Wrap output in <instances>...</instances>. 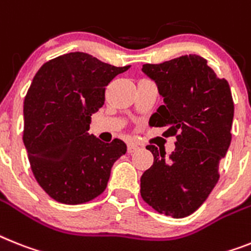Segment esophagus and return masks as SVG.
<instances>
[{"label": "esophagus", "mask_w": 251, "mask_h": 251, "mask_svg": "<svg viewBox=\"0 0 251 251\" xmlns=\"http://www.w3.org/2000/svg\"><path fill=\"white\" fill-rule=\"evenodd\" d=\"M137 149H138L137 144H134V142H129V144H128V152H129V154L134 152Z\"/></svg>", "instance_id": "34e87169"}]
</instances>
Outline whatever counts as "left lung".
I'll list each match as a JSON object with an SVG mask.
<instances>
[{
  "instance_id": "left-lung-1",
  "label": "left lung",
  "mask_w": 251,
  "mask_h": 251,
  "mask_svg": "<svg viewBox=\"0 0 251 251\" xmlns=\"http://www.w3.org/2000/svg\"><path fill=\"white\" fill-rule=\"evenodd\" d=\"M142 72L158 84L164 105L150 118L152 127L175 136L169 156L154 145V163L141 177V196L159 213L185 218L198 210L219 179V161L231 144L232 93L199 55L145 64Z\"/></svg>"
}]
</instances>
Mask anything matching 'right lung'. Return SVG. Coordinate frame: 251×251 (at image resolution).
<instances>
[{"mask_svg":"<svg viewBox=\"0 0 251 251\" xmlns=\"http://www.w3.org/2000/svg\"><path fill=\"white\" fill-rule=\"evenodd\" d=\"M129 66L69 52L43 64L33 78L24 100L23 141L37 182L56 201L76 205L101 195L113 164L127 152L122 140L103 144L88 129L106 86Z\"/></svg>","mask_w":251,"mask_h":251,"instance_id":"1","label":"right lung"}]
</instances>
